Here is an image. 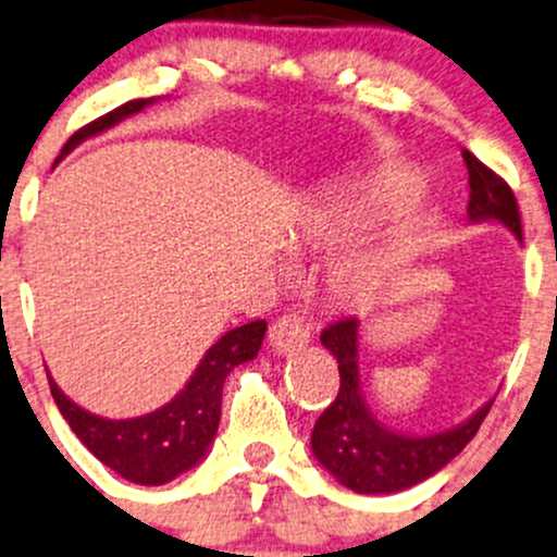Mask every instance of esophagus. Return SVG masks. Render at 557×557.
Returning a JSON list of instances; mask_svg holds the SVG:
<instances>
[{"instance_id":"1","label":"esophagus","mask_w":557,"mask_h":557,"mask_svg":"<svg viewBox=\"0 0 557 557\" xmlns=\"http://www.w3.org/2000/svg\"><path fill=\"white\" fill-rule=\"evenodd\" d=\"M312 331L309 323L298 314H283L272 327H269V344L277 355H290L296 349H301L304 344H309Z\"/></svg>"}]
</instances>
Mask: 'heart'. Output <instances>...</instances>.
Listing matches in <instances>:
<instances>
[{
  "mask_svg": "<svg viewBox=\"0 0 557 557\" xmlns=\"http://www.w3.org/2000/svg\"><path fill=\"white\" fill-rule=\"evenodd\" d=\"M395 189H400V186L384 184L382 181V184L376 186V195L389 197ZM357 224H360V213H357V208H352V205H323V208H314L312 215L307 219V224H304V237L312 239V243H333V239L357 230ZM379 277H382V261L371 253H360L336 263L331 285L333 290H336V296L344 298V301L362 304L373 296Z\"/></svg>",
  "mask_w": 557,
  "mask_h": 557,
  "instance_id": "obj_1",
  "label": "heart"
}]
</instances>
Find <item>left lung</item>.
Returning a JSON list of instances; mask_svg holds the SVG:
<instances>
[{"label":"left lung","instance_id":"1","mask_svg":"<svg viewBox=\"0 0 557 557\" xmlns=\"http://www.w3.org/2000/svg\"><path fill=\"white\" fill-rule=\"evenodd\" d=\"M461 157L470 173V221H499L523 243L518 202L510 186L467 149ZM320 342L336 357L342 386L336 400L314 421L312 450L314 459L344 488L357 494H397L432 478L465 450L480 430V421L491 411L494 400L450 430L435 435H403L373 417L360 386V320H338L325 327Z\"/></svg>","mask_w":557,"mask_h":557}]
</instances>
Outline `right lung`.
I'll return each mask as SVG.
<instances>
[{
    "label": "right lung",
    "mask_w": 557,
    "mask_h": 557,
    "mask_svg": "<svg viewBox=\"0 0 557 557\" xmlns=\"http://www.w3.org/2000/svg\"><path fill=\"white\" fill-rule=\"evenodd\" d=\"M151 103H157V98L127 101L101 120L85 125L66 140L58 160L77 149L82 140L120 125L122 120L138 114ZM263 333H267L263 320H253V323L226 331L205 352L189 382L171 403L136 419L98 417V413L85 411L77 403L69 400L61 386L52 382L50 373H47V382H50L58 411L69 421L82 446L90 450L98 461H103L109 470H114L116 475L131 480V483L165 485L205 459L215 432H219L221 392H224L226 376L234 371V366L253 360L259 355Z\"/></svg>",
    "instance_id": "add662e5"
}]
</instances>
